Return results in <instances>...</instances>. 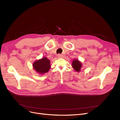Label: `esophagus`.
<instances>
[{"label":"esophagus","instance_id":"obj_1","mask_svg":"<svg viewBox=\"0 0 120 120\" xmlns=\"http://www.w3.org/2000/svg\"><path fill=\"white\" fill-rule=\"evenodd\" d=\"M57 56H58V58H62L63 57V56L62 54H58V55H57Z\"/></svg>","mask_w":120,"mask_h":120}]
</instances>
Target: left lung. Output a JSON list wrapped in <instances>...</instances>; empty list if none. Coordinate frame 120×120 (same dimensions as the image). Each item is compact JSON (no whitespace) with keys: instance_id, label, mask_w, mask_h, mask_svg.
Listing matches in <instances>:
<instances>
[{"instance_id":"8db88e82","label":"left lung","mask_w":120,"mask_h":120,"mask_svg":"<svg viewBox=\"0 0 120 120\" xmlns=\"http://www.w3.org/2000/svg\"><path fill=\"white\" fill-rule=\"evenodd\" d=\"M72 67L76 72H80L82 67V63L78 59H74L72 62Z\"/></svg>"}]
</instances>
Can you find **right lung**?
Segmentation results:
<instances>
[{
    "instance_id": "right-lung-1",
    "label": "right lung",
    "mask_w": 120,
    "mask_h": 120,
    "mask_svg": "<svg viewBox=\"0 0 120 120\" xmlns=\"http://www.w3.org/2000/svg\"><path fill=\"white\" fill-rule=\"evenodd\" d=\"M33 68L39 74H44L47 73L50 68V61L46 57L37 60L34 62Z\"/></svg>"
}]
</instances>
